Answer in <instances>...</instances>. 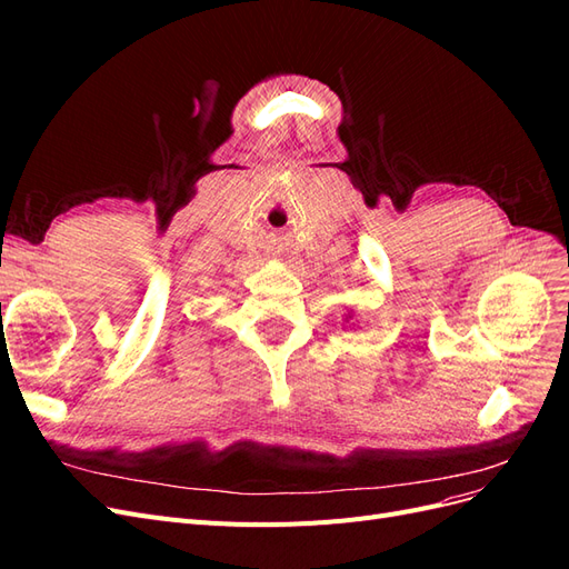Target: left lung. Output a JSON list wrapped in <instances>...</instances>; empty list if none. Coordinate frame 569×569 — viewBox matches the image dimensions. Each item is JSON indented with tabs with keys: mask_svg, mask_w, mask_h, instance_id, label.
I'll use <instances>...</instances> for the list:
<instances>
[{
	"mask_svg": "<svg viewBox=\"0 0 569 569\" xmlns=\"http://www.w3.org/2000/svg\"><path fill=\"white\" fill-rule=\"evenodd\" d=\"M351 318H353V316H351V313H347V318H343V322H349Z\"/></svg>",
	"mask_w": 569,
	"mask_h": 569,
	"instance_id": "1",
	"label": "left lung"
}]
</instances>
